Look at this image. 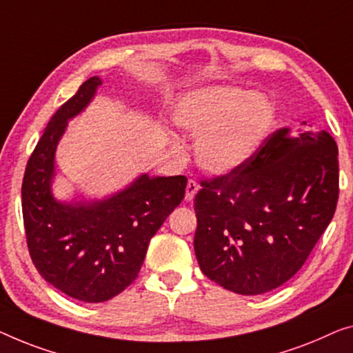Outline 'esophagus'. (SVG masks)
<instances>
[{
  "mask_svg": "<svg viewBox=\"0 0 353 353\" xmlns=\"http://www.w3.org/2000/svg\"><path fill=\"white\" fill-rule=\"evenodd\" d=\"M198 188H199L198 182L193 181V179H190V181H188V183H187V188H185V199H187V201H192V199L194 198V194H196V192H198Z\"/></svg>",
  "mask_w": 353,
  "mask_h": 353,
  "instance_id": "esophagus-1",
  "label": "esophagus"
}]
</instances>
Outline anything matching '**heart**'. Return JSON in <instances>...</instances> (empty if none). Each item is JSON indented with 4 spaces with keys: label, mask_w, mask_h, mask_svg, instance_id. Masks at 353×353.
Returning <instances> with one entry per match:
<instances>
[{
    "label": "heart",
    "mask_w": 353,
    "mask_h": 353,
    "mask_svg": "<svg viewBox=\"0 0 353 353\" xmlns=\"http://www.w3.org/2000/svg\"><path fill=\"white\" fill-rule=\"evenodd\" d=\"M172 117L179 126L198 136V165L223 174L244 165L260 149L274 123V106L261 93L215 85L185 94Z\"/></svg>",
    "instance_id": "obj_1"
}]
</instances>
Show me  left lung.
<instances>
[{
    "label": "left lung",
    "instance_id": "left-lung-1",
    "mask_svg": "<svg viewBox=\"0 0 353 353\" xmlns=\"http://www.w3.org/2000/svg\"><path fill=\"white\" fill-rule=\"evenodd\" d=\"M281 128L249 161L201 182L194 254L210 281L239 294L274 290L301 270L333 219L338 145L322 130Z\"/></svg>",
    "mask_w": 353,
    "mask_h": 353
}]
</instances>
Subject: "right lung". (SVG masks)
Wrapping results in <instances>:
<instances>
[{
  "mask_svg": "<svg viewBox=\"0 0 353 353\" xmlns=\"http://www.w3.org/2000/svg\"><path fill=\"white\" fill-rule=\"evenodd\" d=\"M101 85L90 77L47 123L22 183L26 244L39 274L68 296L103 303L139 274L147 247L185 194V176L143 174L97 201L63 203L52 194L55 150L68 120L85 109Z\"/></svg>",
  "mask_w": 353,
  "mask_h": 353,
  "instance_id": "add662e5",
  "label": "right lung"
}]
</instances>
